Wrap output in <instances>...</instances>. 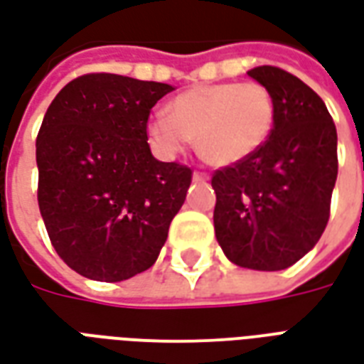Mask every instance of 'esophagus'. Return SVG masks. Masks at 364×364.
Here are the masks:
<instances>
[{
	"label": "esophagus",
	"instance_id": "esophagus-1",
	"mask_svg": "<svg viewBox=\"0 0 364 364\" xmlns=\"http://www.w3.org/2000/svg\"><path fill=\"white\" fill-rule=\"evenodd\" d=\"M193 181H195V183L208 181V175L203 173V171H195V173H193Z\"/></svg>",
	"mask_w": 364,
	"mask_h": 364
}]
</instances>
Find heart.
<instances>
[{
	"label": "heart",
	"instance_id": "heart-1",
	"mask_svg": "<svg viewBox=\"0 0 364 364\" xmlns=\"http://www.w3.org/2000/svg\"><path fill=\"white\" fill-rule=\"evenodd\" d=\"M276 100L258 82H212L185 90L148 121V136L164 156L191 141L212 166H235L262 150L276 127Z\"/></svg>",
	"mask_w": 364,
	"mask_h": 364
}]
</instances>
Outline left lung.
<instances>
[{"instance_id":"obj_1","label":"left lung","mask_w":364,"mask_h":364,"mask_svg":"<svg viewBox=\"0 0 364 364\" xmlns=\"http://www.w3.org/2000/svg\"><path fill=\"white\" fill-rule=\"evenodd\" d=\"M276 100V127L249 160L218 169L214 230L223 255L250 270H285L318 243L338 177V133L318 94L291 73H247Z\"/></svg>"}]
</instances>
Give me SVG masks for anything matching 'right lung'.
I'll list each match as a JSON object with an SVG mask.
<instances>
[{
    "mask_svg": "<svg viewBox=\"0 0 364 364\" xmlns=\"http://www.w3.org/2000/svg\"><path fill=\"white\" fill-rule=\"evenodd\" d=\"M173 86L112 73L65 85L36 139L38 206L53 249L96 282H123L154 264L193 171L156 160L146 123Z\"/></svg>",
    "mask_w": 364,
    "mask_h": 364,
    "instance_id": "1",
    "label": "right lung"
}]
</instances>
